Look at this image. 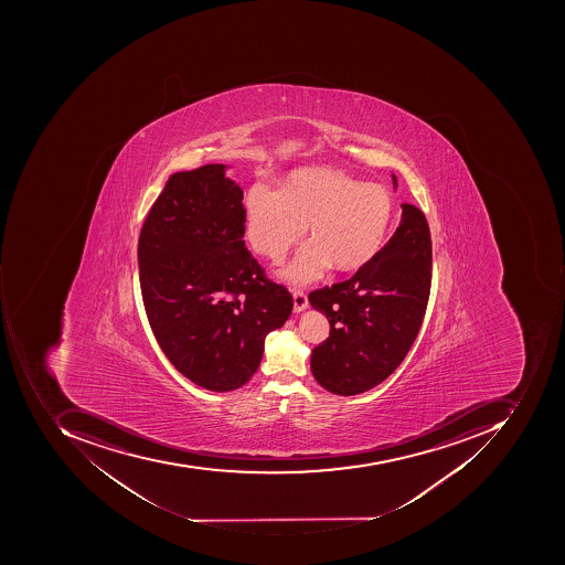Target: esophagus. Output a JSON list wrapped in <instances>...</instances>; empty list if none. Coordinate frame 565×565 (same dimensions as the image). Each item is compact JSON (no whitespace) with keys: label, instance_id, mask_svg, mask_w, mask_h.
<instances>
[{"label":"esophagus","instance_id":"esophagus-1","mask_svg":"<svg viewBox=\"0 0 565 565\" xmlns=\"http://www.w3.org/2000/svg\"><path fill=\"white\" fill-rule=\"evenodd\" d=\"M307 307H309V299H307L306 291L294 288V310L302 312Z\"/></svg>","mask_w":565,"mask_h":565}]
</instances>
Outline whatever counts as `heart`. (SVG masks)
<instances>
[{"label": "heart", "mask_w": 565, "mask_h": 565, "mask_svg": "<svg viewBox=\"0 0 565 565\" xmlns=\"http://www.w3.org/2000/svg\"><path fill=\"white\" fill-rule=\"evenodd\" d=\"M246 236L256 252L281 262L309 231L310 243L287 269L294 281L318 278L331 263L340 271L362 268L384 246L394 199L382 184L334 170H300L280 190L253 184L246 195Z\"/></svg>", "instance_id": "heart-1"}]
</instances>
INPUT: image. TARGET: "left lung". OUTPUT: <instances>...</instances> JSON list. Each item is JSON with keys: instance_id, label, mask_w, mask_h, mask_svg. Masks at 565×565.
Segmentation results:
<instances>
[{"instance_id": "obj_1", "label": "left lung", "mask_w": 565, "mask_h": 565, "mask_svg": "<svg viewBox=\"0 0 565 565\" xmlns=\"http://www.w3.org/2000/svg\"><path fill=\"white\" fill-rule=\"evenodd\" d=\"M387 244L353 277L310 291L328 318L329 338L313 348L310 370L335 395L381 384L403 363L419 332L431 290V234L425 214L403 203Z\"/></svg>"}]
</instances>
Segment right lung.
Masks as SVG:
<instances>
[{"mask_svg": "<svg viewBox=\"0 0 565 565\" xmlns=\"http://www.w3.org/2000/svg\"><path fill=\"white\" fill-rule=\"evenodd\" d=\"M224 164L168 178L140 230L139 281L152 334L199 387L230 392L258 370L294 307L244 244L246 209Z\"/></svg>", "mask_w": 565, "mask_h": 565, "instance_id": "obj_1", "label": "right lung"}]
</instances>
